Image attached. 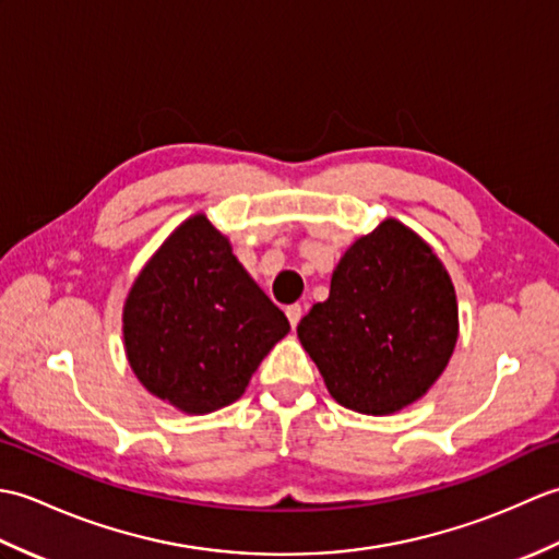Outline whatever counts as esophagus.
Here are the masks:
<instances>
[{"label": "esophagus", "instance_id": "1", "mask_svg": "<svg viewBox=\"0 0 559 559\" xmlns=\"http://www.w3.org/2000/svg\"><path fill=\"white\" fill-rule=\"evenodd\" d=\"M286 317H288L290 326L295 329V326L300 324V319H302V307H300V305H290V307H286Z\"/></svg>", "mask_w": 559, "mask_h": 559}]
</instances>
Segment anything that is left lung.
I'll list each match as a JSON object with an SVG mask.
<instances>
[{"label":"left lung","mask_w":559,"mask_h":559,"mask_svg":"<svg viewBox=\"0 0 559 559\" xmlns=\"http://www.w3.org/2000/svg\"><path fill=\"white\" fill-rule=\"evenodd\" d=\"M456 336L454 283L432 247L396 218L346 249L329 300L298 324L329 394L365 415L396 413L425 396Z\"/></svg>","instance_id":"obj_1"}]
</instances>
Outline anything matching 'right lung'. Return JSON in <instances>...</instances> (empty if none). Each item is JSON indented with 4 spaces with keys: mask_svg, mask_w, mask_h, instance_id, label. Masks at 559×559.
<instances>
[{
    "mask_svg": "<svg viewBox=\"0 0 559 559\" xmlns=\"http://www.w3.org/2000/svg\"><path fill=\"white\" fill-rule=\"evenodd\" d=\"M290 331L204 213L187 218L141 269L122 312L127 360L153 396L189 415L245 394Z\"/></svg>",
    "mask_w": 559,
    "mask_h": 559,
    "instance_id": "add662e5",
    "label": "right lung"
}]
</instances>
